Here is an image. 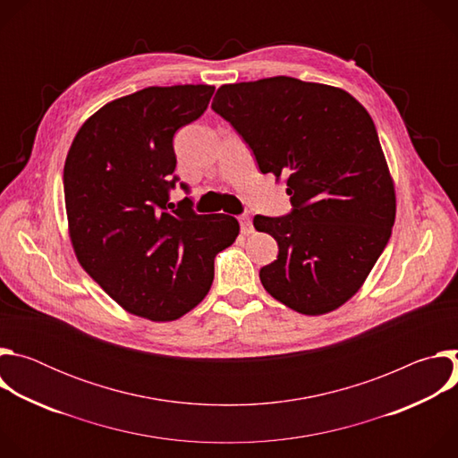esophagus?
Returning a JSON list of instances; mask_svg holds the SVG:
<instances>
[{
  "instance_id": "34e87169",
  "label": "esophagus",
  "mask_w": 458,
  "mask_h": 458,
  "mask_svg": "<svg viewBox=\"0 0 458 458\" xmlns=\"http://www.w3.org/2000/svg\"><path fill=\"white\" fill-rule=\"evenodd\" d=\"M239 225H241V232H242L244 235H250V233L253 232V226H251V219H250V217H246V216L239 217Z\"/></svg>"
}]
</instances>
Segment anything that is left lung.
Segmentation results:
<instances>
[{
  "label": "left lung",
  "mask_w": 458,
  "mask_h": 458,
  "mask_svg": "<svg viewBox=\"0 0 458 458\" xmlns=\"http://www.w3.org/2000/svg\"><path fill=\"white\" fill-rule=\"evenodd\" d=\"M212 108L248 143L259 170L286 182L293 205L284 217H253L279 244L260 283L302 315L337 310L364 284L397 212L368 110L343 89L288 76L223 85Z\"/></svg>",
  "instance_id": "left-lung-1"
}]
</instances>
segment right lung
Masks as SVG:
<instances>
[{"label": "right lung", "instance_id": "1", "mask_svg": "<svg viewBox=\"0 0 458 458\" xmlns=\"http://www.w3.org/2000/svg\"><path fill=\"white\" fill-rule=\"evenodd\" d=\"M212 85L148 87L101 106L64 159L69 235L83 270L128 313L168 322L210 292L214 259L232 246V216L175 207L172 140L198 119ZM186 188V186H182Z\"/></svg>", "mask_w": 458, "mask_h": 458}]
</instances>
